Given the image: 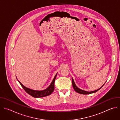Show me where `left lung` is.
Segmentation results:
<instances>
[{"instance_id":"obj_1","label":"left lung","mask_w":120,"mask_h":120,"mask_svg":"<svg viewBox=\"0 0 120 120\" xmlns=\"http://www.w3.org/2000/svg\"><path fill=\"white\" fill-rule=\"evenodd\" d=\"M72 85H73V87L74 89V90H75V91L79 94H93V93H96V92H97L99 90H100L102 86H104L105 83L103 85H102V86H101L100 88H99V89H98L97 90H94V91H91V92H87L86 91H84V90H82L80 88H79L76 85H75V82H74V80L73 79V78H72Z\"/></svg>"}]
</instances>
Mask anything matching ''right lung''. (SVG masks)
<instances>
[{"label": "right lung", "mask_w": 120, "mask_h": 120, "mask_svg": "<svg viewBox=\"0 0 120 120\" xmlns=\"http://www.w3.org/2000/svg\"><path fill=\"white\" fill-rule=\"evenodd\" d=\"M57 73L56 75L55 76L52 82H51V84H50L49 86L45 89L42 91H38V90H34L31 89H30L29 88H27L26 86H25L23 84H22L17 79V80H18V82H19V83L21 84V86L23 88L24 90L29 95L31 96L35 97V98H40V97H45L48 95H50L51 94H52L55 89V81L56 80V77Z\"/></svg>", "instance_id": "add662e5"}]
</instances>
